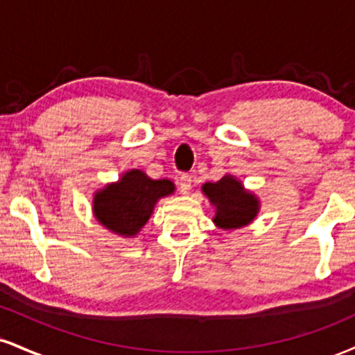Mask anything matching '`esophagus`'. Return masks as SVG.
Returning <instances> with one entry per match:
<instances>
[{"mask_svg": "<svg viewBox=\"0 0 355 355\" xmlns=\"http://www.w3.org/2000/svg\"><path fill=\"white\" fill-rule=\"evenodd\" d=\"M178 187H180V191L183 195H187L191 190V177L190 175L183 173L180 178H178Z\"/></svg>", "mask_w": 355, "mask_h": 355, "instance_id": "1", "label": "esophagus"}]
</instances>
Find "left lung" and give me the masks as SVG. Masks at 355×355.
<instances>
[{"label":"left lung","instance_id":"left-lung-1","mask_svg":"<svg viewBox=\"0 0 355 355\" xmlns=\"http://www.w3.org/2000/svg\"><path fill=\"white\" fill-rule=\"evenodd\" d=\"M202 191L215 207V225L223 230H236L250 225L259 211V200L248 191L233 175H225L218 182L205 183Z\"/></svg>","mask_w":355,"mask_h":355}]
</instances>
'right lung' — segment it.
<instances>
[{
  "label": "right lung",
  "mask_w": 355,
  "mask_h": 355,
  "mask_svg": "<svg viewBox=\"0 0 355 355\" xmlns=\"http://www.w3.org/2000/svg\"><path fill=\"white\" fill-rule=\"evenodd\" d=\"M175 191L168 178L152 180L142 170L132 168L96 191L92 200L94 216L115 234L134 238L147 223L155 203Z\"/></svg>",
  "instance_id": "add662e5"
}]
</instances>
